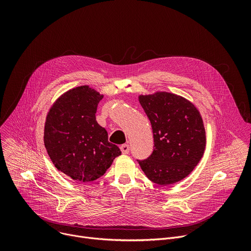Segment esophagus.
<instances>
[{
    "label": "esophagus",
    "instance_id": "obj_1",
    "mask_svg": "<svg viewBox=\"0 0 251 251\" xmlns=\"http://www.w3.org/2000/svg\"><path fill=\"white\" fill-rule=\"evenodd\" d=\"M120 150L123 154H128L130 152V146L128 144H123L120 146Z\"/></svg>",
    "mask_w": 251,
    "mask_h": 251
}]
</instances>
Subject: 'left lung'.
<instances>
[{
	"instance_id": "1",
	"label": "left lung",
	"mask_w": 251,
	"mask_h": 251,
	"mask_svg": "<svg viewBox=\"0 0 251 251\" xmlns=\"http://www.w3.org/2000/svg\"><path fill=\"white\" fill-rule=\"evenodd\" d=\"M153 130L154 149L138 163L150 181L166 186L186 177L201 159L205 131L196 107L168 92L139 96Z\"/></svg>"
}]
</instances>
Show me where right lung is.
I'll list each match as a JSON object with an SVG mask.
<instances>
[{"label": "right lung", "instance_id": "add662e5", "mask_svg": "<svg viewBox=\"0 0 251 251\" xmlns=\"http://www.w3.org/2000/svg\"><path fill=\"white\" fill-rule=\"evenodd\" d=\"M103 95L88 86L71 89L50 109L45 125V146L55 168L76 182L89 183L103 176L120 149L96 121Z\"/></svg>", "mask_w": 251, "mask_h": 251}]
</instances>
